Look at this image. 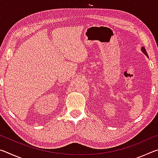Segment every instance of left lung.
<instances>
[{
    "mask_svg": "<svg viewBox=\"0 0 158 158\" xmlns=\"http://www.w3.org/2000/svg\"><path fill=\"white\" fill-rule=\"evenodd\" d=\"M141 51H142L143 53H145V54L147 56H148V55H147V53H146V49H145V48H144V47L141 48Z\"/></svg>",
    "mask_w": 158,
    "mask_h": 158,
    "instance_id": "1",
    "label": "left lung"
}]
</instances>
